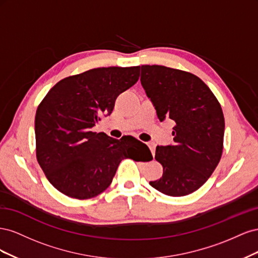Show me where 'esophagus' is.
I'll return each mask as SVG.
<instances>
[{"instance_id": "obj_1", "label": "esophagus", "mask_w": 258, "mask_h": 258, "mask_svg": "<svg viewBox=\"0 0 258 258\" xmlns=\"http://www.w3.org/2000/svg\"><path fill=\"white\" fill-rule=\"evenodd\" d=\"M147 145H148V147H150V150L152 151V154L153 155H155V148H156V145L154 144V143H147Z\"/></svg>"}]
</instances>
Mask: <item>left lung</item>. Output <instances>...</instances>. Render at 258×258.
Wrapping results in <instances>:
<instances>
[{
    "label": "left lung",
    "mask_w": 258,
    "mask_h": 258,
    "mask_svg": "<svg viewBox=\"0 0 258 258\" xmlns=\"http://www.w3.org/2000/svg\"><path fill=\"white\" fill-rule=\"evenodd\" d=\"M141 84L160 121L173 120V145L156 147L162 176L150 184L181 197L213 173L223 153L225 120L220 102L198 76L163 66H141Z\"/></svg>",
    "instance_id": "left-lung-1"
}]
</instances>
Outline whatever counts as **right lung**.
Listing matches in <instances>:
<instances>
[{"instance_id":"add662e5","label":"right lung","mask_w":258,"mask_h":258,"mask_svg":"<svg viewBox=\"0 0 258 258\" xmlns=\"http://www.w3.org/2000/svg\"><path fill=\"white\" fill-rule=\"evenodd\" d=\"M139 70L98 68L66 77L38 105L36 158L50 184L66 196L81 200L98 196L112 183L120 161L131 158L124 150L126 139L91 128L110 115L116 98L138 82Z\"/></svg>"}]
</instances>
